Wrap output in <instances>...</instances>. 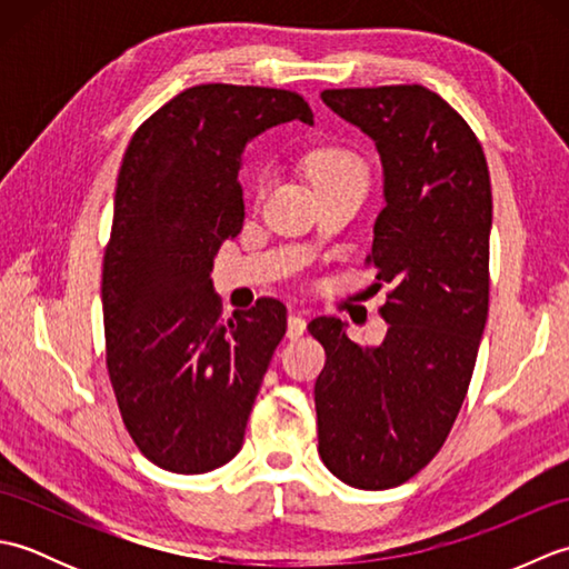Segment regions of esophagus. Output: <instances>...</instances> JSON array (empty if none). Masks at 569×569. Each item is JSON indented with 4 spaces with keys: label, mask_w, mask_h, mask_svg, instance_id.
<instances>
[{
    "label": "esophagus",
    "mask_w": 569,
    "mask_h": 569,
    "mask_svg": "<svg viewBox=\"0 0 569 569\" xmlns=\"http://www.w3.org/2000/svg\"><path fill=\"white\" fill-rule=\"evenodd\" d=\"M306 328H308V320L300 316V312H291V316H288V330H286V335L291 337V340H298V337L306 332Z\"/></svg>",
    "instance_id": "34e87169"
}]
</instances>
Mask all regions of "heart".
Here are the masks:
<instances>
[{
    "label": "heart",
    "mask_w": 569,
    "mask_h": 569,
    "mask_svg": "<svg viewBox=\"0 0 569 569\" xmlns=\"http://www.w3.org/2000/svg\"><path fill=\"white\" fill-rule=\"evenodd\" d=\"M308 173L318 188L361 183L367 186V171L357 156L342 149H320L308 156Z\"/></svg>",
    "instance_id": "obj_1"
}]
</instances>
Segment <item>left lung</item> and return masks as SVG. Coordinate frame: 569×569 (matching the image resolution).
Masks as SVG:
<instances>
[{
    "mask_svg": "<svg viewBox=\"0 0 569 569\" xmlns=\"http://www.w3.org/2000/svg\"><path fill=\"white\" fill-rule=\"evenodd\" d=\"M320 98L379 151L386 204L367 263L391 291L377 347L349 340L340 318L308 325L328 355L318 452L345 485L379 491L438 455L467 396L489 312L491 180L475 131L422 84Z\"/></svg>",
    "mask_w": 569,
    "mask_h": 569,
    "instance_id": "1",
    "label": "left lung"
}]
</instances>
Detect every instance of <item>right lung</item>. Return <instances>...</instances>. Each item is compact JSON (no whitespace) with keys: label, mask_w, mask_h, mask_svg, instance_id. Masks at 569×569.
Listing matches in <instances>:
<instances>
[{"label":"right lung","mask_w":569,"mask_h":569,"mask_svg":"<svg viewBox=\"0 0 569 569\" xmlns=\"http://www.w3.org/2000/svg\"><path fill=\"white\" fill-rule=\"evenodd\" d=\"M312 124L296 92L196 84L131 137L104 251L107 371L141 455L176 475L227 465L244 442L286 306L259 298L222 320L212 263L244 222L247 143L286 122Z\"/></svg>","instance_id":"add662e5"}]
</instances>
